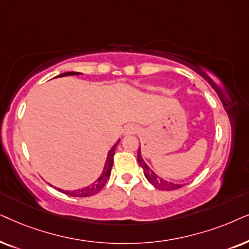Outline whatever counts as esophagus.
I'll return each mask as SVG.
<instances>
[{
  "mask_svg": "<svg viewBox=\"0 0 249 249\" xmlns=\"http://www.w3.org/2000/svg\"><path fill=\"white\" fill-rule=\"evenodd\" d=\"M124 132L126 134H132V133H137L138 132V127L135 126V125H127L126 127H125Z\"/></svg>",
  "mask_w": 249,
  "mask_h": 249,
  "instance_id": "1",
  "label": "esophagus"
}]
</instances>
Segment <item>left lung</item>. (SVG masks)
<instances>
[{"mask_svg": "<svg viewBox=\"0 0 249 249\" xmlns=\"http://www.w3.org/2000/svg\"><path fill=\"white\" fill-rule=\"evenodd\" d=\"M138 161H139V165L142 167V170H143L144 177L147 178V180L150 182L155 188L159 189V190L170 191V190H177V189H180L181 187H183L182 184H175V183H172V182L165 181L164 178H159L157 174H155L154 171H151V168H149L148 165L143 161V158H142L141 156L140 147H139V150H138Z\"/></svg>", "mask_w": 249, "mask_h": 249, "instance_id": "1", "label": "left lung"}]
</instances>
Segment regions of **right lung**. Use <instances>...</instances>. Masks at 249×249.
I'll return each instance as SVG.
<instances>
[{"label":"right lung","instance_id":"1","mask_svg":"<svg viewBox=\"0 0 249 249\" xmlns=\"http://www.w3.org/2000/svg\"><path fill=\"white\" fill-rule=\"evenodd\" d=\"M79 74H81V72L69 71V72H64V74L59 75V77H62V76L79 75ZM57 77H58V76H57ZM118 143H119V140L116 142V143L112 145V148L110 149V150H109L107 160H106V164H105V167H104V172H102L101 177L99 178L98 180L94 182V183L89 185V187L83 188V189H78V190H75V191H64V190H61V189H58V190L64 192V194L68 195V196H71V197H90V196H93V195H95V194H98V192L105 187V184L107 183L109 177H110L111 167H112V164H114L115 150H116V147H117Z\"/></svg>","mask_w":249,"mask_h":249}]
</instances>
